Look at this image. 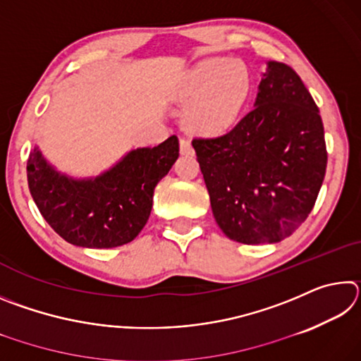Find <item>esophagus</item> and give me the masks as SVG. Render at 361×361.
Masks as SVG:
<instances>
[{
	"label": "esophagus",
	"mask_w": 361,
	"mask_h": 361,
	"mask_svg": "<svg viewBox=\"0 0 361 361\" xmlns=\"http://www.w3.org/2000/svg\"><path fill=\"white\" fill-rule=\"evenodd\" d=\"M180 152H181V154H192V152H194L191 142H189L188 138L180 140Z\"/></svg>",
	"instance_id": "esophagus-1"
}]
</instances>
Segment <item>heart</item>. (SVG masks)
I'll return each mask as SVG.
<instances>
[{
  "label": "heart",
  "mask_w": 361,
  "mask_h": 361,
  "mask_svg": "<svg viewBox=\"0 0 361 361\" xmlns=\"http://www.w3.org/2000/svg\"><path fill=\"white\" fill-rule=\"evenodd\" d=\"M252 78L247 66L226 57L207 59L189 70L180 87V99L191 102L185 126L200 135H218L229 129L250 95Z\"/></svg>",
  "instance_id": "obj_1"
}]
</instances>
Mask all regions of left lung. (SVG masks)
I'll return each instance as SVG.
<instances>
[{
  "label": "left lung",
  "instance_id": "obj_1",
  "mask_svg": "<svg viewBox=\"0 0 361 361\" xmlns=\"http://www.w3.org/2000/svg\"><path fill=\"white\" fill-rule=\"evenodd\" d=\"M216 223L258 245L291 235L312 212L326 170L323 122L291 66L269 62L255 108L234 129L194 138Z\"/></svg>",
  "mask_w": 361,
  "mask_h": 361
}]
</instances>
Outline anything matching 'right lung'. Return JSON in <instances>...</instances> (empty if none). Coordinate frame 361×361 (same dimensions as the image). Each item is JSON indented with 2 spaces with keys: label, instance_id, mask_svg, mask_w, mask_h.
Here are the masks:
<instances>
[{
  "label": "right lung",
  "instance_id": "right-lung-1",
  "mask_svg": "<svg viewBox=\"0 0 361 361\" xmlns=\"http://www.w3.org/2000/svg\"><path fill=\"white\" fill-rule=\"evenodd\" d=\"M172 135L154 148H137L94 180H73L44 161L38 148L27 162L28 188L42 218L66 242L113 248L132 242L151 213L154 188L178 159Z\"/></svg>",
  "mask_w": 361,
  "mask_h": 361
}]
</instances>
